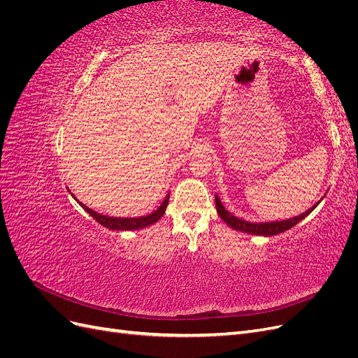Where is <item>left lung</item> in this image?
I'll use <instances>...</instances> for the list:
<instances>
[{
    "instance_id": "obj_1",
    "label": "left lung",
    "mask_w": 358,
    "mask_h": 358,
    "mask_svg": "<svg viewBox=\"0 0 358 358\" xmlns=\"http://www.w3.org/2000/svg\"><path fill=\"white\" fill-rule=\"evenodd\" d=\"M322 200V199H321ZM317 201L315 204L312 206L310 209H308L306 212H303L297 216H292V218L284 220V221H268V222H249L245 220L237 218L233 213H230L224 208V204L221 201V199L218 196H215V203H216V210H218V215L221 216V220L229 224L231 229L242 231V233H248V234H254V236H275L279 233H284L287 230H289L291 227H294L296 224H299L301 220H305L306 216L317 208V206L321 203Z\"/></svg>"
}]
</instances>
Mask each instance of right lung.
Wrapping results in <instances>:
<instances>
[{"label":"right lung","instance_id":"1","mask_svg":"<svg viewBox=\"0 0 358 358\" xmlns=\"http://www.w3.org/2000/svg\"><path fill=\"white\" fill-rule=\"evenodd\" d=\"M70 192V189H69ZM73 199L78 201L82 208L88 212L92 218L100 222L103 227L109 230H117V231H128V230H140V229H146V227L155 224L162 215H164L166 209H167V204H169V199H170V194H167L164 201L159 204V208L157 210H154L152 213L145 215V216H137V218H121V216H109V215H101L99 212L92 210L88 206L83 204L82 201H79L78 199L74 197V194H71Z\"/></svg>","mask_w":358,"mask_h":358}]
</instances>
